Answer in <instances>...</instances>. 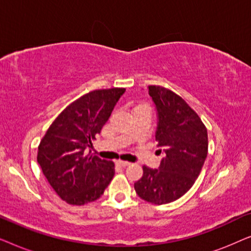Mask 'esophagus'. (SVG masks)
I'll use <instances>...</instances> for the list:
<instances>
[{
    "label": "esophagus",
    "instance_id": "obj_1",
    "mask_svg": "<svg viewBox=\"0 0 251 251\" xmlns=\"http://www.w3.org/2000/svg\"><path fill=\"white\" fill-rule=\"evenodd\" d=\"M116 164H118V166H120V167H126V166H129L130 164V162H126V161H118V162H116Z\"/></svg>",
    "mask_w": 251,
    "mask_h": 251
}]
</instances>
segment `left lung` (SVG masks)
<instances>
[{
	"label": "left lung",
	"mask_w": 251,
	"mask_h": 251,
	"mask_svg": "<svg viewBox=\"0 0 251 251\" xmlns=\"http://www.w3.org/2000/svg\"><path fill=\"white\" fill-rule=\"evenodd\" d=\"M149 95L156 108L155 140L163 157L157 169L143 167L135 191L160 205L176 201L193 186L208 154V132L197 113L169 89L149 85Z\"/></svg>",
	"instance_id": "obj_1"
}]
</instances>
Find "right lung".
<instances>
[{
	"mask_svg": "<svg viewBox=\"0 0 251 251\" xmlns=\"http://www.w3.org/2000/svg\"><path fill=\"white\" fill-rule=\"evenodd\" d=\"M125 91L112 88L82 96L58 115L41 140L37 162L67 203L83 205L97 200L111 183L114 163L92 155L91 140L100 133Z\"/></svg>",
	"mask_w": 251,
	"mask_h": 251,
	"instance_id": "obj_1",
	"label": "right lung"
}]
</instances>
